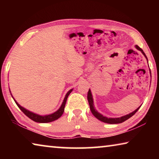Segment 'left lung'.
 <instances>
[{"label": "left lung", "mask_w": 159, "mask_h": 159, "mask_svg": "<svg viewBox=\"0 0 159 159\" xmlns=\"http://www.w3.org/2000/svg\"><path fill=\"white\" fill-rule=\"evenodd\" d=\"M135 48L138 50L141 51L142 53L143 54L144 57H146L147 60V57L146 55H145V53L144 52V51L142 50L141 48L138 46V45H135ZM88 103H89V105H90V111H91V112H92V114L94 115V116H95L98 120H101V121L104 122V123H109V124H117V123H120L124 122L125 120H128V118H130L131 116H133L138 111V109L140 108V107H139L136 110H134V111L130 113V114L125 115V116H121L120 118H107L106 116H104L102 115L101 114H99V113L95 109V107H94V104H93V95H92V93H91V91L90 89H89V90H88Z\"/></svg>", "instance_id": "obj_1"}]
</instances>
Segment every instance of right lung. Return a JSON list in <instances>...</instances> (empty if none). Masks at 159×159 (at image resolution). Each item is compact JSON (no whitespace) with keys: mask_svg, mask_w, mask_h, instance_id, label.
I'll use <instances>...</instances> for the list:
<instances>
[{"mask_svg":"<svg viewBox=\"0 0 159 159\" xmlns=\"http://www.w3.org/2000/svg\"><path fill=\"white\" fill-rule=\"evenodd\" d=\"M72 90H73V89H71L68 91V93H66L65 98H64V99L62 104H61V105L60 107V109H59L57 111L54 112L53 114H51L49 115H45V116H41V115L34 114V113L29 111V110L26 109L25 108H24V107H21L20 104H19L17 102H16L15 99L14 98L13 99H14L16 104H17L19 108L20 109L21 111H22L24 114L26 116H28L32 120H34V121L37 122V123H50V122H52V121H54V120L58 119V118L63 114L64 111V107H65V104L66 102V99H67V98H68V96L69 95V94L71 93Z\"/></svg>","mask_w":159,"mask_h":159,"instance_id":"1","label":"right lung"}]
</instances>
